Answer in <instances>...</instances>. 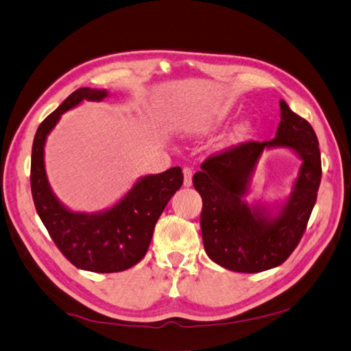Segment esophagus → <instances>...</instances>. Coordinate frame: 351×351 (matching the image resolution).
Instances as JSON below:
<instances>
[{"mask_svg":"<svg viewBox=\"0 0 351 351\" xmlns=\"http://www.w3.org/2000/svg\"><path fill=\"white\" fill-rule=\"evenodd\" d=\"M182 173H184V185H185V187H190L191 178H193V170L189 169V167H184Z\"/></svg>","mask_w":351,"mask_h":351,"instance_id":"obj_1","label":"esophagus"}]
</instances>
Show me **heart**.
<instances>
[{
    "instance_id": "heart-1",
    "label": "heart",
    "mask_w": 351,
    "mask_h": 351,
    "mask_svg": "<svg viewBox=\"0 0 351 351\" xmlns=\"http://www.w3.org/2000/svg\"><path fill=\"white\" fill-rule=\"evenodd\" d=\"M217 123H221V119H213L211 121H207V125H205L202 129H208L213 125H217ZM254 132V121L250 117H245V119L239 120L234 126H232L226 135L223 136V146L226 147H232V146H239V144L245 143L246 140L250 138L251 134Z\"/></svg>"
}]
</instances>
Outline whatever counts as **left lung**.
I'll return each instance as SVG.
<instances>
[{
  "mask_svg": "<svg viewBox=\"0 0 351 351\" xmlns=\"http://www.w3.org/2000/svg\"><path fill=\"white\" fill-rule=\"evenodd\" d=\"M276 138L250 141L208 158L193 176L202 197L201 230L207 256L226 269L262 272L291 256L303 237L321 182L318 138L308 123L280 100ZM287 148L302 160L289 197L248 203L252 178L265 149Z\"/></svg>",
  "mask_w": 351,
  "mask_h": 351,
  "instance_id": "1",
  "label": "left lung"
}]
</instances>
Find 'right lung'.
I'll return each mask as SVG.
<instances>
[{
    "label": "right lung",
    "instance_id": "add662e5",
    "mask_svg": "<svg viewBox=\"0 0 351 351\" xmlns=\"http://www.w3.org/2000/svg\"><path fill=\"white\" fill-rule=\"evenodd\" d=\"M106 89L79 88L40 123L32 147V195L40 221L70 262L84 271H126L146 256L155 225L170 197L181 189V167L136 180L128 193L101 211H74L62 204L48 182L45 143L60 117L82 101H101Z\"/></svg>",
    "mask_w": 351,
    "mask_h": 351
}]
</instances>
